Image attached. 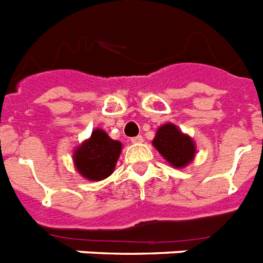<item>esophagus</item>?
Returning a JSON list of instances; mask_svg holds the SVG:
<instances>
[{
    "label": "esophagus",
    "mask_w": 263,
    "mask_h": 263,
    "mask_svg": "<svg viewBox=\"0 0 263 263\" xmlns=\"http://www.w3.org/2000/svg\"><path fill=\"white\" fill-rule=\"evenodd\" d=\"M132 142H133V144H141V142H144V138H142V136L133 137V138H132Z\"/></svg>",
    "instance_id": "obj_1"
}]
</instances>
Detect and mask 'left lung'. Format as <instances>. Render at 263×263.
Here are the masks:
<instances>
[{
    "instance_id": "obj_1",
    "label": "left lung",
    "mask_w": 263,
    "mask_h": 263,
    "mask_svg": "<svg viewBox=\"0 0 263 263\" xmlns=\"http://www.w3.org/2000/svg\"><path fill=\"white\" fill-rule=\"evenodd\" d=\"M152 144L175 168H184L188 165L196 153V146L192 138L184 134L173 123H165L158 127Z\"/></svg>"
}]
</instances>
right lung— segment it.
Listing matches in <instances>:
<instances>
[{
    "label": "right lung",
    "instance_id": "obj_1",
    "mask_svg": "<svg viewBox=\"0 0 263 263\" xmlns=\"http://www.w3.org/2000/svg\"><path fill=\"white\" fill-rule=\"evenodd\" d=\"M122 151L119 141L111 140L105 130L95 129L88 140L73 152V162L84 179L101 181L114 172Z\"/></svg>",
    "mask_w": 263,
    "mask_h": 263
}]
</instances>
